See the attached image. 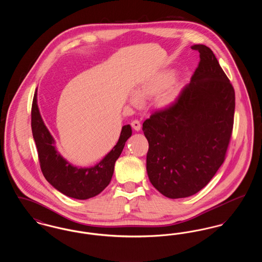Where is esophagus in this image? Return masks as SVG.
<instances>
[{
	"label": "esophagus",
	"instance_id": "esophagus-1",
	"mask_svg": "<svg viewBox=\"0 0 262 262\" xmlns=\"http://www.w3.org/2000/svg\"><path fill=\"white\" fill-rule=\"evenodd\" d=\"M130 125L133 126V128H134L135 130H137V132H139V130H140V128H141V124H140V122H139V121H137V120L133 121Z\"/></svg>",
	"mask_w": 262,
	"mask_h": 262
}]
</instances>
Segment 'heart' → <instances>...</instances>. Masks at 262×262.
Masks as SVG:
<instances>
[{"mask_svg": "<svg viewBox=\"0 0 262 262\" xmlns=\"http://www.w3.org/2000/svg\"><path fill=\"white\" fill-rule=\"evenodd\" d=\"M183 88L182 79L174 76L173 71L163 70L140 82L128 100L130 104L138 105L141 100L153 96V106L158 110H167L176 103Z\"/></svg>", "mask_w": 262, "mask_h": 262, "instance_id": "b5f03b06", "label": "heart"}]
</instances>
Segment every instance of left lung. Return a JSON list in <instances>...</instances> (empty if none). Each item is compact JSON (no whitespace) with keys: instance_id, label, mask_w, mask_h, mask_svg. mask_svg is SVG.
I'll use <instances>...</instances> for the list:
<instances>
[{"instance_id":"left-lung-1","label":"left lung","mask_w":262,"mask_h":262,"mask_svg":"<svg viewBox=\"0 0 262 262\" xmlns=\"http://www.w3.org/2000/svg\"><path fill=\"white\" fill-rule=\"evenodd\" d=\"M200 62L174 105L154 113L142 130L148 140L150 183L169 199L195 194L223 164L232 135L235 90L211 49L196 44Z\"/></svg>"}]
</instances>
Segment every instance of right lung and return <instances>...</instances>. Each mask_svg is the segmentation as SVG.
I'll use <instances>...</instances> for the list:
<instances>
[{
    "mask_svg": "<svg viewBox=\"0 0 262 262\" xmlns=\"http://www.w3.org/2000/svg\"><path fill=\"white\" fill-rule=\"evenodd\" d=\"M32 135L36 144L40 167L45 179L61 193L75 199L88 200L105 189L112 179L115 163L132 137V126L124 125L117 144L91 167H78L64 159L57 149L56 140L45 125L37 103V89L31 109Z\"/></svg>",
    "mask_w": 262,
    "mask_h": 262,
    "instance_id": "obj_1",
    "label": "right lung"
}]
</instances>
